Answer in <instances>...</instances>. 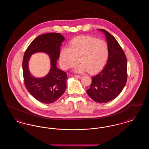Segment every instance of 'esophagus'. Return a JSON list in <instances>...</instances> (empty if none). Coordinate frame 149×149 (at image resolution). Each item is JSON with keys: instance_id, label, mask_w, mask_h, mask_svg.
<instances>
[{"instance_id": "obj_1", "label": "esophagus", "mask_w": 149, "mask_h": 149, "mask_svg": "<svg viewBox=\"0 0 149 149\" xmlns=\"http://www.w3.org/2000/svg\"><path fill=\"white\" fill-rule=\"evenodd\" d=\"M74 77L77 78H81L83 77V76H82V75H74Z\"/></svg>"}]
</instances>
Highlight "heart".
<instances>
[{"label":"heart","mask_w":149,"mask_h":149,"mask_svg":"<svg viewBox=\"0 0 149 149\" xmlns=\"http://www.w3.org/2000/svg\"><path fill=\"white\" fill-rule=\"evenodd\" d=\"M108 57L109 48L104 41L83 36L73 39L68 49H61L59 62L62 69L68 70L75 66L79 61L81 64L75 68V71L94 74L105 66Z\"/></svg>","instance_id":"obj_1"}]
</instances>
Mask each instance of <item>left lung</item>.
Here are the masks:
<instances>
[{"label": "left lung", "mask_w": 149, "mask_h": 149, "mask_svg": "<svg viewBox=\"0 0 149 149\" xmlns=\"http://www.w3.org/2000/svg\"><path fill=\"white\" fill-rule=\"evenodd\" d=\"M109 48V57L104 69L94 76L88 95L96 102L107 103L122 92L127 79V62L125 54L113 36L103 29Z\"/></svg>", "instance_id": "8db88e82"}]
</instances>
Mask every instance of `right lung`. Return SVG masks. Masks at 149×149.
<instances>
[{
	"label": "right lung",
	"mask_w": 149,
	"mask_h": 149,
	"mask_svg": "<svg viewBox=\"0 0 149 149\" xmlns=\"http://www.w3.org/2000/svg\"><path fill=\"white\" fill-rule=\"evenodd\" d=\"M64 40V37L58 33L41 35L31 43L24 52L22 63L24 85L32 97L43 103L49 104L55 102L66 90L67 74L56 66L60 46ZM38 52L48 54L51 61L49 74L41 78H35L32 76L28 69L30 57Z\"/></svg>",
	"instance_id": "right-lung-1"
}]
</instances>
